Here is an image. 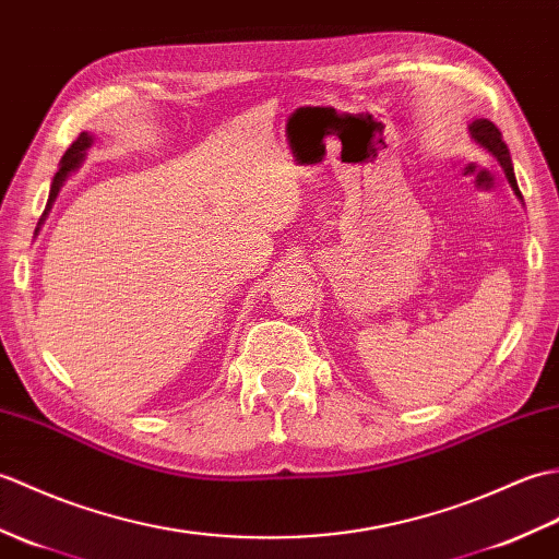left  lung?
Instances as JSON below:
<instances>
[{
    "label": "left lung",
    "instance_id": "obj_1",
    "mask_svg": "<svg viewBox=\"0 0 559 559\" xmlns=\"http://www.w3.org/2000/svg\"><path fill=\"white\" fill-rule=\"evenodd\" d=\"M468 133H471V141H474L478 147H483L490 157L498 159V165L502 167L507 181H510L514 195L522 201L524 205V198H522V191H519L516 186V177H514V167H512V157H510V151H507V145L502 141V133L498 131V127H495L492 121L488 119H476L468 123Z\"/></svg>",
    "mask_w": 559,
    "mask_h": 559
}]
</instances>
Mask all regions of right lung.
I'll list each match as a JSON object with an SVG mask.
<instances>
[{
	"mask_svg": "<svg viewBox=\"0 0 559 559\" xmlns=\"http://www.w3.org/2000/svg\"><path fill=\"white\" fill-rule=\"evenodd\" d=\"M93 135L88 133V131H83L76 141L71 143V147L69 151L64 153V157H61V163H59V171L55 175V179H52V186H49V198H47V205H45V213H43V217H40V222H37V229H35V234L40 231V227H43V222L47 219V215H49V210H52V205H55V201H57V195H59V191H61V186H64V181L71 177V171H76L79 167H81V163L85 159V151H88V147L93 145Z\"/></svg>",
	"mask_w": 559,
	"mask_h": 559,
	"instance_id": "1",
	"label": "right lung"
}]
</instances>
